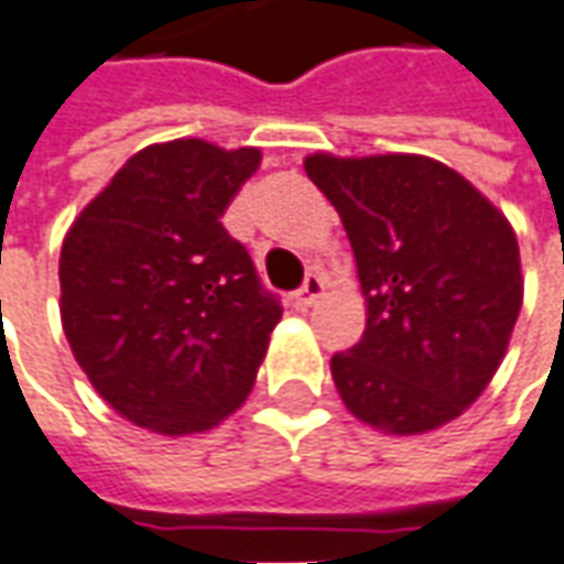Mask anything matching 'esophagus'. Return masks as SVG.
<instances>
[{
  "instance_id": "obj_1",
  "label": "esophagus",
  "mask_w": 564,
  "mask_h": 564,
  "mask_svg": "<svg viewBox=\"0 0 564 564\" xmlns=\"http://www.w3.org/2000/svg\"><path fill=\"white\" fill-rule=\"evenodd\" d=\"M324 290H327V281H324L317 271H312V274L305 278V283L293 293V305H296L299 312H305V308H312L314 302L324 296Z\"/></svg>"
}]
</instances>
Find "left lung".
Masks as SVG:
<instances>
[{"instance_id": "left-lung-1", "label": "left lung", "mask_w": 564, "mask_h": 564, "mask_svg": "<svg viewBox=\"0 0 564 564\" xmlns=\"http://www.w3.org/2000/svg\"><path fill=\"white\" fill-rule=\"evenodd\" d=\"M358 262L367 327L330 373L361 423L420 435L457 420L491 382L522 308L507 216L420 153L305 156Z\"/></svg>"}]
</instances>
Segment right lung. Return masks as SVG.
Returning a JSON list of instances; mask_svg holds the SVG:
<instances>
[{
	"label": "right lung",
	"instance_id": "right-lung-1",
	"mask_svg": "<svg viewBox=\"0 0 564 564\" xmlns=\"http://www.w3.org/2000/svg\"><path fill=\"white\" fill-rule=\"evenodd\" d=\"M259 148L178 138L138 151L61 247V324L76 364L135 426L191 435L250 394L281 302L221 216Z\"/></svg>",
	"mask_w": 564,
	"mask_h": 564
}]
</instances>
